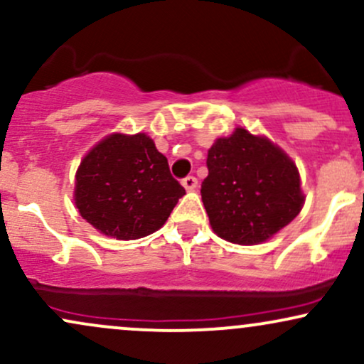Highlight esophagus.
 <instances>
[{
  "instance_id": "34e87169",
  "label": "esophagus",
  "mask_w": 364,
  "mask_h": 364,
  "mask_svg": "<svg viewBox=\"0 0 364 364\" xmlns=\"http://www.w3.org/2000/svg\"><path fill=\"white\" fill-rule=\"evenodd\" d=\"M181 185L185 186V190L188 191H193L196 186H198V179H196L195 176H186L185 179L181 181Z\"/></svg>"
}]
</instances>
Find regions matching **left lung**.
I'll return each instance as SVG.
<instances>
[{
    "instance_id": "1",
    "label": "left lung",
    "mask_w": 364,
    "mask_h": 364,
    "mask_svg": "<svg viewBox=\"0 0 364 364\" xmlns=\"http://www.w3.org/2000/svg\"><path fill=\"white\" fill-rule=\"evenodd\" d=\"M202 202L212 229L236 245H258L301 212L299 173L287 154L265 136L236 128L217 139L207 156Z\"/></svg>"
}]
</instances>
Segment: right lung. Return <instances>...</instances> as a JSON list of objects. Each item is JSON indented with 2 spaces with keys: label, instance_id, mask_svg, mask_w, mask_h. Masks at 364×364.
Listing matches in <instances>:
<instances>
[{
  "label": "right lung",
  "instance_id": "obj_1",
  "mask_svg": "<svg viewBox=\"0 0 364 364\" xmlns=\"http://www.w3.org/2000/svg\"><path fill=\"white\" fill-rule=\"evenodd\" d=\"M75 205L87 223L116 240H139L164 225L185 188L145 133L106 136L83 157Z\"/></svg>",
  "mask_w": 364,
  "mask_h": 364
}]
</instances>
